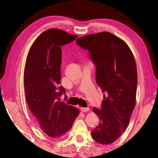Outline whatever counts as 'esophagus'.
<instances>
[{"instance_id":"34e87169","label":"esophagus","mask_w":158,"mask_h":158,"mask_svg":"<svg viewBox=\"0 0 158 158\" xmlns=\"http://www.w3.org/2000/svg\"><path fill=\"white\" fill-rule=\"evenodd\" d=\"M81 109L82 112H87L89 110V108H88V107H87V108H86V107H81V109Z\"/></svg>"}]
</instances>
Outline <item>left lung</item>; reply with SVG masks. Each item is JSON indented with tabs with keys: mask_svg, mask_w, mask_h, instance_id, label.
Wrapping results in <instances>:
<instances>
[{
	"mask_svg": "<svg viewBox=\"0 0 158 158\" xmlns=\"http://www.w3.org/2000/svg\"><path fill=\"white\" fill-rule=\"evenodd\" d=\"M76 43L90 52L96 66V83L105 93L102 109L93 108L100 122L92 136L97 143L109 145L126 130L136 105L135 57L123 40L109 32L83 36Z\"/></svg>",
	"mask_w": 158,
	"mask_h": 158,
	"instance_id": "left-lung-1",
	"label": "left lung"
}]
</instances>
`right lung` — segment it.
<instances>
[{"instance_id": "right-lung-1", "label": "right lung", "mask_w": 158, "mask_h": 158, "mask_svg": "<svg viewBox=\"0 0 158 158\" xmlns=\"http://www.w3.org/2000/svg\"><path fill=\"white\" fill-rule=\"evenodd\" d=\"M60 29L42 32L30 48L24 68L26 99L38 126L52 138H59L69 131L79 110L60 102L65 93L60 85L61 47L77 38Z\"/></svg>"}]
</instances>
